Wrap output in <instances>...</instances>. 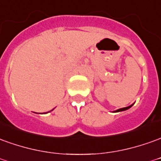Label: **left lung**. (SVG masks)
<instances>
[{"instance_id":"left-lung-1","label":"left lung","mask_w":161,"mask_h":161,"mask_svg":"<svg viewBox=\"0 0 161 161\" xmlns=\"http://www.w3.org/2000/svg\"><path fill=\"white\" fill-rule=\"evenodd\" d=\"M131 106H132V104H131V105H130V106H127V107H124V108H121V109H119V110L115 111V112H122V111H125V110H127V109H129V108H131Z\"/></svg>"}]
</instances>
